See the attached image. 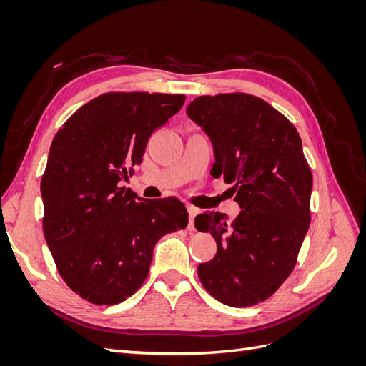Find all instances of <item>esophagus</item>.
<instances>
[{"mask_svg": "<svg viewBox=\"0 0 366 366\" xmlns=\"http://www.w3.org/2000/svg\"><path fill=\"white\" fill-rule=\"evenodd\" d=\"M187 214H189V221H187V230H194V218L198 214V209L194 206H187Z\"/></svg>", "mask_w": 366, "mask_h": 366, "instance_id": "obj_1", "label": "esophagus"}]
</instances>
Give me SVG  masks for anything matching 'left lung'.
<instances>
[{
	"instance_id": "1",
	"label": "left lung",
	"mask_w": 366,
	"mask_h": 366,
	"mask_svg": "<svg viewBox=\"0 0 366 366\" xmlns=\"http://www.w3.org/2000/svg\"><path fill=\"white\" fill-rule=\"evenodd\" d=\"M186 113L212 142L210 175L234 184L241 212H204L195 227L217 241L214 259L198 278L217 301L252 307L289 278L310 226L312 169L292 122L247 93L200 96Z\"/></svg>"
}]
</instances>
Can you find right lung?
<instances>
[{
    "instance_id": "obj_1",
    "label": "right lung",
    "mask_w": 366,
    "mask_h": 366,
    "mask_svg": "<svg viewBox=\"0 0 366 366\" xmlns=\"http://www.w3.org/2000/svg\"><path fill=\"white\" fill-rule=\"evenodd\" d=\"M184 94L105 93L54 136L41 179L42 229L61 278L85 301L114 305L149 273L157 241L187 226L179 198L145 200L120 187L142 163L152 132Z\"/></svg>"
}]
</instances>
